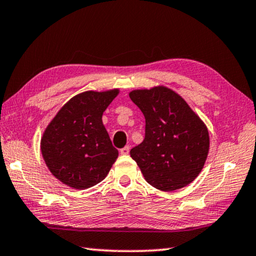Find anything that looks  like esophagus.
Listing matches in <instances>:
<instances>
[{"mask_svg": "<svg viewBox=\"0 0 256 256\" xmlns=\"http://www.w3.org/2000/svg\"><path fill=\"white\" fill-rule=\"evenodd\" d=\"M129 146H124V148H122V149L120 150V154H129Z\"/></svg>", "mask_w": 256, "mask_h": 256, "instance_id": "esophagus-1", "label": "esophagus"}]
</instances>
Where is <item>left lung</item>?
Returning <instances> with one entry per match:
<instances>
[{
    "instance_id": "left-lung-1",
    "label": "left lung",
    "mask_w": 256,
    "mask_h": 256,
    "mask_svg": "<svg viewBox=\"0 0 256 256\" xmlns=\"http://www.w3.org/2000/svg\"><path fill=\"white\" fill-rule=\"evenodd\" d=\"M129 97L146 118V137L130 150L144 179L164 192L190 184L208 157L209 132L204 122L168 88L134 90Z\"/></svg>"
}]
</instances>
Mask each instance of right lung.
I'll return each mask as SVG.
<instances>
[{
    "label": "right lung",
    "instance_id": "1",
    "mask_svg": "<svg viewBox=\"0 0 256 256\" xmlns=\"http://www.w3.org/2000/svg\"><path fill=\"white\" fill-rule=\"evenodd\" d=\"M119 94L86 91L62 106L42 137V154L52 174L66 186L86 190L108 174L119 152L102 124V113Z\"/></svg>",
    "mask_w": 256,
    "mask_h": 256
}]
</instances>
